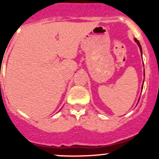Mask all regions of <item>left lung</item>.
Instances as JSON below:
<instances>
[{"mask_svg": "<svg viewBox=\"0 0 159 159\" xmlns=\"http://www.w3.org/2000/svg\"><path fill=\"white\" fill-rule=\"evenodd\" d=\"M134 41H135V43H137L138 46H139V49H140V51H141V54H142V46H141L140 43H139V41H138V40L136 39V38H134ZM144 77H145V71H144ZM142 89H143V84H142ZM139 99H140V98H139ZM138 103H139V102H138Z\"/></svg>", "mask_w": 159, "mask_h": 159, "instance_id": "obj_1", "label": "left lung"}]
</instances>
